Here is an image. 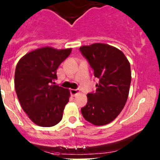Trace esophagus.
Returning <instances> with one entry per match:
<instances>
[{"label": "esophagus", "mask_w": 160, "mask_h": 160, "mask_svg": "<svg viewBox=\"0 0 160 160\" xmlns=\"http://www.w3.org/2000/svg\"><path fill=\"white\" fill-rule=\"evenodd\" d=\"M78 93H79V90H75V89L70 90V93H71V95H72V97L76 96V95H77Z\"/></svg>", "instance_id": "34e87169"}]
</instances>
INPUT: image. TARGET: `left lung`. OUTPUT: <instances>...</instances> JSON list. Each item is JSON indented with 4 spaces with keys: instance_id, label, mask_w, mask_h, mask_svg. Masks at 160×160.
<instances>
[{
    "instance_id": "8db88e82",
    "label": "left lung",
    "mask_w": 160,
    "mask_h": 160,
    "mask_svg": "<svg viewBox=\"0 0 160 160\" xmlns=\"http://www.w3.org/2000/svg\"><path fill=\"white\" fill-rule=\"evenodd\" d=\"M98 78L95 93H88V104L81 108L83 118L94 125L114 121L124 108L132 80L130 63L121 50L104 43L80 48Z\"/></svg>"
}]
</instances>
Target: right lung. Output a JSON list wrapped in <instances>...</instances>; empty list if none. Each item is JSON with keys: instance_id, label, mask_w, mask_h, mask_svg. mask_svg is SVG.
<instances>
[{"instance_id": "obj_1", "label": "right lung", "mask_w": 160, "mask_h": 160, "mask_svg": "<svg viewBox=\"0 0 160 160\" xmlns=\"http://www.w3.org/2000/svg\"><path fill=\"white\" fill-rule=\"evenodd\" d=\"M71 51V48H39L25 54L16 66V93L23 111L35 125L52 127L62 119L70 90L52 83L57 79L58 67Z\"/></svg>"}]
</instances>
